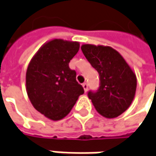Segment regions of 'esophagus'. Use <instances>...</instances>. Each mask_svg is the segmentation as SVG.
Returning <instances> with one entry per match:
<instances>
[{
  "mask_svg": "<svg viewBox=\"0 0 156 156\" xmlns=\"http://www.w3.org/2000/svg\"><path fill=\"white\" fill-rule=\"evenodd\" d=\"M82 86H83V88H84V90H85V92L87 93V89H88V84H87V83H84V84H83Z\"/></svg>",
  "mask_w": 156,
  "mask_h": 156,
  "instance_id": "esophagus-1",
  "label": "esophagus"
}]
</instances>
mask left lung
<instances>
[{
  "mask_svg": "<svg viewBox=\"0 0 156 156\" xmlns=\"http://www.w3.org/2000/svg\"><path fill=\"white\" fill-rule=\"evenodd\" d=\"M81 50L99 73L100 85L87 95L98 113L114 118L124 112L133 101L137 79L123 56L110 47L86 44Z\"/></svg>",
  "mask_w": 156,
  "mask_h": 156,
  "instance_id": "left-lung-1",
  "label": "left lung"
}]
</instances>
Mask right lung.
Wrapping results in <instances>:
<instances>
[{
	"instance_id": "1",
	"label": "right lung",
	"mask_w": 156,
	"mask_h": 156,
	"mask_svg": "<svg viewBox=\"0 0 156 156\" xmlns=\"http://www.w3.org/2000/svg\"><path fill=\"white\" fill-rule=\"evenodd\" d=\"M79 49L78 42L53 40L36 53L26 71V91L32 106L52 120L69 114L84 94L69 62Z\"/></svg>"
}]
</instances>
